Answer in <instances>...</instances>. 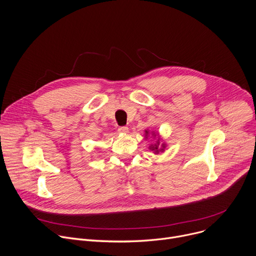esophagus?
Segmentation results:
<instances>
[{
    "label": "esophagus",
    "mask_w": 256,
    "mask_h": 256,
    "mask_svg": "<svg viewBox=\"0 0 256 256\" xmlns=\"http://www.w3.org/2000/svg\"><path fill=\"white\" fill-rule=\"evenodd\" d=\"M128 132V126H120L118 128V132H120V134H126Z\"/></svg>",
    "instance_id": "34e87169"
}]
</instances>
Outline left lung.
<instances>
[{
  "label": "left lung",
  "instance_id": "8db88e82",
  "mask_svg": "<svg viewBox=\"0 0 256 256\" xmlns=\"http://www.w3.org/2000/svg\"><path fill=\"white\" fill-rule=\"evenodd\" d=\"M150 134H151V136H153V138H156V141H155V143H153V144H151V145L149 146V149H150L151 151H153L154 154L164 153V152L166 151L168 145L161 141V138H160L159 134H158V132H150L148 130H145V134H145V138H148V136H150Z\"/></svg>",
  "mask_w": 256,
  "mask_h": 256
}]
</instances>
